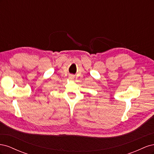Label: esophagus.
<instances>
[{
  "mask_svg": "<svg viewBox=\"0 0 154 154\" xmlns=\"http://www.w3.org/2000/svg\"><path fill=\"white\" fill-rule=\"evenodd\" d=\"M70 78H73V76H70Z\"/></svg>",
  "mask_w": 154,
  "mask_h": 154,
  "instance_id": "34e87169",
  "label": "esophagus"
}]
</instances>
